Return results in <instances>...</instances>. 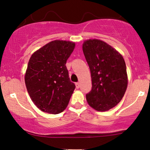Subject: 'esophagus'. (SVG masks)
I'll use <instances>...</instances> for the list:
<instances>
[{
  "mask_svg": "<svg viewBox=\"0 0 150 150\" xmlns=\"http://www.w3.org/2000/svg\"><path fill=\"white\" fill-rule=\"evenodd\" d=\"M75 86H76L77 89L80 88V83H79V82H77V83H75Z\"/></svg>",
  "mask_w": 150,
  "mask_h": 150,
  "instance_id": "1",
  "label": "esophagus"
}]
</instances>
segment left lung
Instances as JSON below:
<instances>
[{
  "mask_svg": "<svg viewBox=\"0 0 150 150\" xmlns=\"http://www.w3.org/2000/svg\"><path fill=\"white\" fill-rule=\"evenodd\" d=\"M82 50L92 77V90L86 94L87 103L98 111H108L120 102L126 91L124 59L112 46L98 39L85 41Z\"/></svg>",
  "mask_w": 150,
  "mask_h": 150,
  "instance_id": "obj_1",
  "label": "left lung"
}]
</instances>
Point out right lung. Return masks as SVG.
I'll return each mask as SVG.
<instances>
[{
    "mask_svg": "<svg viewBox=\"0 0 150 150\" xmlns=\"http://www.w3.org/2000/svg\"><path fill=\"white\" fill-rule=\"evenodd\" d=\"M75 46L69 41L55 40L31 56L25 76L26 87L34 104L44 112L58 114L69 103L75 85L65 64Z\"/></svg>",
    "mask_w": 150,
    "mask_h": 150,
    "instance_id": "obj_1",
    "label": "right lung"
}]
</instances>
